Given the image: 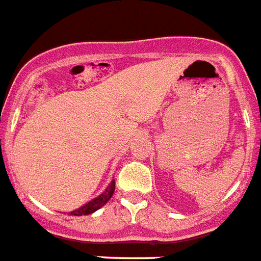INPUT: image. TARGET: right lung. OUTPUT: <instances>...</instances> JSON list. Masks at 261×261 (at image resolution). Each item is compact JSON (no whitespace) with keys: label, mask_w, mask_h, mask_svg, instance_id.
Returning <instances> with one entry per match:
<instances>
[{"label":"right lung","mask_w":261,"mask_h":261,"mask_svg":"<svg viewBox=\"0 0 261 261\" xmlns=\"http://www.w3.org/2000/svg\"><path fill=\"white\" fill-rule=\"evenodd\" d=\"M115 192V179L111 180V183L108 184V187L103 191L98 197L93 199L91 201H89L87 204L82 205L81 208L75 209L73 212H69V216H87V214H91L94 212H96L98 209H100L103 205H106L108 202V200L112 197Z\"/></svg>","instance_id":"add662e5"}]
</instances>
